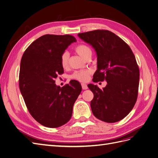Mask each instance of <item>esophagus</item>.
<instances>
[{
    "mask_svg": "<svg viewBox=\"0 0 158 158\" xmlns=\"http://www.w3.org/2000/svg\"><path fill=\"white\" fill-rule=\"evenodd\" d=\"M82 89H87L88 88V85H87V84H84V83H82Z\"/></svg>",
    "mask_w": 158,
    "mask_h": 158,
    "instance_id": "obj_1",
    "label": "esophagus"
}]
</instances>
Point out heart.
Wrapping results in <instances>:
<instances>
[{
    "instance_id": "heart-1",
    "label": "heart",
    "mask_w": 158,
    "mask_h": 158,
    "mask_svg": "<svg viewBox=\"0 0 158 158\" xmlns=\"http://www.w3.org/2000/svg\"><path fill=\"white\" fill-rule=\"evenodd\" d=\"M75 52L80 55L82 59L86 60L89 57H92V51L90 47L86 45L80 44L76 46L74 48ZM69 54L68 52H64L60 57V64L63 69L67 68L69 65ZM90 74L89 70H80L76 71L73 74V78L78 80L80 82H85L87 81Z\"/></svg>"
}]
</instances>
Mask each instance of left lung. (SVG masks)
I'll return each instance as SVG.
<instances>
[{"instance_id":"1","label":"left lung","mask_w":158,"mask_h":158,"mask_svg":"<svg viewBox=\"0 0 158 158\" xmlns=\"http://www.w3.org/2000/svg\"><path fill=\"white\" fill-rule=\"evenodd\" d=\"M78 37L92 47L97 55V70L93 81H107L100 89L88 85L94 94L90 106L94 115L106 123L122 120L136 103L140 72L135 55L126 43L108 30L81 33Z\"/></svg>"}]
</instances>
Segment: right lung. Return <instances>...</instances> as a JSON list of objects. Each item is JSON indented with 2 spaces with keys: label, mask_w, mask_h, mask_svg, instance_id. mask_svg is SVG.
I'll list each match as a JSON object with an SVG mask.
<instances>
[{
  "label": "right lung",
  "mask_w": 158,
  "mask_h": 158,
  "mask_svg": "<svg viewBox=\"0 0 158 158\" xmlns=\"http://www.w3.org/2000/svg\"><path fill=\"white\" fill-rule=\"evenodd\" d=\"M76 40L70 35H44L27 47L20 63L19 87L31 116L49 128L63 126L70 119L73 106L82 91L73 80L63 88L55 79L64 73L60 57Z\"/></svg>",
  "instance_id": "1"
}]
</instances>
